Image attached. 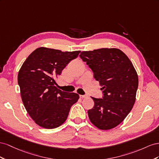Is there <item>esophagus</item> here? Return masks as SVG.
I'll return each instance as SVG.
<instances>
[{
	"mask_svg": "<svg viewBox=\"0 0 159 159\" xmlns=\"http://www.w3.org/2000/svg\"><path fill=\"white\" fill-rule=\"evenodd\" d=\"M80 97L82 98H86V97H87V95H86V94H84V95H80Z\"/></svg>",
	"mask_w": 159,
	"mask_h": 159,
	"instance_id": "34e87169",
	"label": "esophagus"
}]
</instances>
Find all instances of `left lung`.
<instances>
[{"label":"left lung","instance_id":"8db88e82","mask_svg":"<svg viewBox=\"0 0 159 159\" xmlns=\"http://www.w3.org/2000/svg\"><path fill=\"white\" fill-rule=\"evenodd\" d=\"M79 56L102 87V98L92 97L94 105L88 111L89 119L100 129L114 128L132 110L139 84L137 72L127 56L117 48L83 51Z\"/></svg>","mask_w":159,"mask_h":159}]
</instances>
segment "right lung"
<instances>
[{"label": "right lung", "instance_id": "add662e5", "mask_svg": "<svg viewBox=\"0 0 159 159\" xmlns=\"http://www.w3.org/2000/svg\"><path fill=\"white\" fill-rule=\"evenodd\" d=\"M80 52L40 47L21 66L18 84L22 101L30 116L41 127L54 129L64 123L78 101V94L58 89L54 79Z\"/></svg>", "mask_w": 159, "mask_h": 159}]
</instances>
